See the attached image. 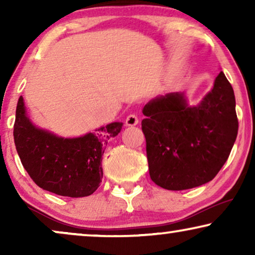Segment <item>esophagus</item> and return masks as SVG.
Here are the masks:
<instances>
[{"label": "esophagus", "mask_w": 255, "mask_h": 255, "mask_svg": "<svg viewBox=\"0 0 255 255\" xmlns=\"http://www.w3.org/2000/svg\"><path fill=\"white\" fill-rule=\"evenodd\" d=\"M139 123V120L137 117V115H128L127 117V120H125V125L127 127H135Z\"/></svg>", "instance_id": "1"}]
</instances>
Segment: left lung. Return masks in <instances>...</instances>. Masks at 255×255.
Masks as SVG:
<instances>
[{"mask_svg": "<svg viewBox=\"0 0 255 255\" xmlns=\"http://www.w3.org/2000/svg\"><path fill=\"white\" fill-rule=\"evenodd\" d=\"M142 114L149 176L167 190L211 181L238 134L235 93L223 72L196 106L188 104L184 93H169L148 101Z\"/></svg>", "mask_w": 255, "mask_h": 255, "instance_id": "8db88e82", "label": "left lung"}]
</instances>
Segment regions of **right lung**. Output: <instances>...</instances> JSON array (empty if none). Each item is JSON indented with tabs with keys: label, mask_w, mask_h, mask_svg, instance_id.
<instances>
[{
	"label": "right lung",
	"mask_w": 255,
	"mask_h": 255,
	"mask_svg": "<svg viewBox=\"0 0 255 255\" xmlns=\"http://www.w3.org/2000/svg\"><path fill=\"white\" fill-rule=\"evenodd\" d=\"M122 127L114 122L81 137H59L31 122L20 96L13 139L23 167L38 187L60 196L85 197L100 187L104 149Z\"/></svg>",
	"instance_id": "1"
}]
</instances>
